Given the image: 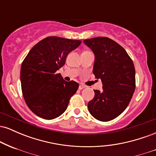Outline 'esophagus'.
<instances>
[{"mask_svg":"<svg viewBox=\"0 0 156 156\" xmlns=\"http://www.w3.org/2000/svg\"><path fill=\"white\" fill-rule=\"evenodd\" d=\"M85 86H84V85H82V84H80V85L79 86V87H78V89H80V90H81V89H84V88H85Z\"/></svg>","mask_w":156,"mask_h":156,"instance_id":"1","label":"esophagus"}]
</instances>
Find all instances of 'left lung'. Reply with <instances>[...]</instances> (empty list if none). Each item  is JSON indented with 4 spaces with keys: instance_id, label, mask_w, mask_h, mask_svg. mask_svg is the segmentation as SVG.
I'll return each instance as SVG.
<instances>
[{
    "instance_id": "1",
    "label": "left lung",
    "mask_w": 156,
    "mask_h": 156,
    "mask_svg": "<svg viewBox=\"0 0 156 156\" xmlns=\"http://www.w3.org/2000/svg\"><path fill=\"white\" fill-rule=\"evenodd\" d=\"M83 42L94 53L93 73L103 83L102 92L94 90L89 112L100 121L112 120L124 112L133 97L136 88L133 61L124 48L108 37L85 39Z\"/></svg>"
}]
</instances>
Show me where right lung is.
<instances>
[{"label": "right lung", "instance_id": "add662e5", "mask_svg": "<svg viewBox=\"0 0 156 156\" xmlns=\"http://www.w3.org/2000/svg\"><path fill=\"white\" fill-rule=\"evenodd\" d=\"M80 43V40L46 37L35 44L23 60L20 69L23 95L28 108L38 117L44 119L59 117L78 90L77 82L66 81L56 71Z\"/></svg>", "mask_w": 156, "mask_h": 156}]
</instances>
